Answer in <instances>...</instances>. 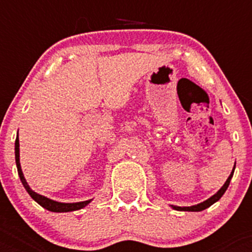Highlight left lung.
<instances>
[{
	"instance_id": "left-lung-1",
	"label": "left lung",
	"mask_w": 252,
	"mask_h": 252,
	"mask_svg": "<svg viewBox=\"0 0 252 252\" xmlns=\"http://www.w3.org/2000/svg\"><path fill=\"white\" fill-rule=\"evenodd\" d=\"M234 168H235V165H234ZM234 168H233V171H231V174L229 175V178H227V180L225 182V184H223L222 187L220 188L219 192L215 193V195L212 196V197H209L208 200H205V201H203V203L197 204V205H192V207H175V205H171V207L174 208V209H176V211H187V212H200V211H204V209H207V208H209L212 204H215L216 201H219V200L222 197V195L225 193L227 187H229V184H230V180L231 178H233V174H234Z\"/></svg>"
}]
</instances>
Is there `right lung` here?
<instances>
[{
    "label": "right lung",
    "mask_w": 252,
    "mask_h": 252,
    "mask_svg": "<svg viewBox=\"0 0 252 252\" xmlns=\"http://www.w3.org/2000/svg\"><path fill=\"white\" fill-rule=\"evenodd\" d=\"M15 163H17L18 174H19V178H21V182L23 184V187L26 188V191L29 192V195L32 197L35 201H36L39 205H41L43 208H45L47 211L51 212H72V211H78V209H82L84 207H86L87 204L90 203L91 200H86V201H80V203H59V201H55V200H51L45 196H41L36 192H33L30 186L26 182L25 176H23V172H22L21 168V162H19V138L17 137L15 140Z\"/></svg>",
    "instance_id": "1"
}]
</instances>
